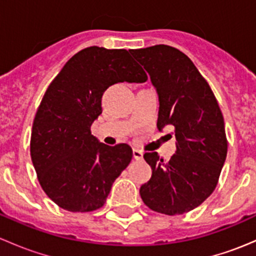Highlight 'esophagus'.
I'll list each match as a JSON object with an SVG mask.
<instances>
[{"label":"esophagus","mask_w":256,"mask_h":256,"mask_svg":"<svg viewBox=\"0 0 256 256\" xmlns=\"http://www.w3.org/2000/svg\"><path fill=\"white\" fill-rule=\"evenodd\" d=\"M132 154H134V158L135 160H142L144 158V152L140 151V150H138V148L132 150Z\"/></svg>","instance_id":"obj_1"}]
</instances>
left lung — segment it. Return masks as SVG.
Masks as SVG:
<instances>
[{"mask_svg": "<svg viewBox=\"0 0 256 256\" xmlns=\"http://www.w3.org/2000/svg\"><path fill=\"white\" fill-rule=\"evenodd\" d=\"M130 53L158 95L157 128H174L177 141L168 162L157 152L144 154L152 176L141 186L140 196L158 213H187L202 204L218 183L228 150L223 115L208 82L184 53L164 44Z\"/></svg>", "mask_w": 256, "mask_h": 256, "instance_id": "8db88e82", "label": "left lung"}]
</instances>
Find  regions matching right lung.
<instances>
[{"label": "right lung", "mask_w": 256, "mask_h": 256, "mask_svg": "<svg viewBox=\"0 0 256 256\" xmlns=\"http://www.w3.org/2000/svg\"><path fill=\"white\" fill-rule=\"evenodd\" d=\"M146 80L126 49L94 46L72 56L50 82L33 121L30 157L43 190L59 207L92 212L106 202L132 150L102 144L90 126L110 85Z\"/></svg>", "instance_id": "1"}]
</instances>
